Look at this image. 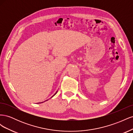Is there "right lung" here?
Segmentation results:
<instances>
[{
	"label": "right lung",
	"mask_w": 133,
	"mask_h": 133,
	"mask_svg": "<svg viewBox=\"0 0 133 133\" xmlns=\"http://www.w3.org/2000/svg\"><path fill=\"white\" fill-rule=\"evenodd\" d=\"M57 91H57V92H55V94H54V95H53V96H54V95H55L56 94H57ZM53 96H52V97H53ZM42 103H43V102H42Z\"/></svg>",
	"instance_id": "right-lung-1"
}]
</instances>
